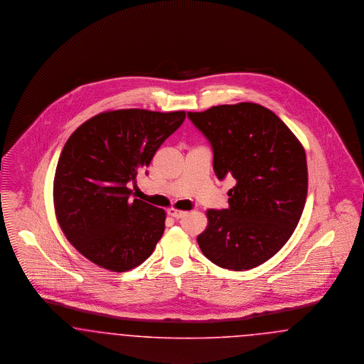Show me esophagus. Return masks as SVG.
Returning a JSON list of instances; mask_svg holds the SVG:
<instances>
[{"label": "esophagus", "instance_id": "esophagus-1", "mask_svg": "<svg viewBox=\"0 0 364 364\" xmlns=\"http://www.w3.org/2000/svg\"><path fill=\"white\" fill-rule=\"evenodd\" d=\"M168 215H170L171 218H174V219H182V218L186 215V212L171 208V209H168Z\"/></svg>", "mask_w": 364, "mask_h": 364}]
</instances>
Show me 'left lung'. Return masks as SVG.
I'll list each match as a JSON object with an SVG mask.
<instances>
[{"mask_svg": "<svg viewBox=\"0 0 364 364\" xmlns=\"http://www.w3.org/2000/svg\"><path fill=\"white\" fill-rule=\"evenodd\" d=\"M188 117L212 146L218 179L237 181L230 206L206 212L198 246L220 268H255L284 246L299 223L307 196L304 149L273 111L255 103Z\"/></svg>", "mask_w": 364, "mask_h": 364, "instance_id": "1", "label": "left lung"}]
</instances>
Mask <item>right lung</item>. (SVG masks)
Segmentation results:
<instances>
[{
  "mask_svg": "<svg viewBox=\"0 0 364 364\" xmlns=\"http://www.w3.org/2000/svg\"><path fill=\"white\" fill-rule=\"evenodd\" d=\"M185 117V111H109L68 139L54 176L55 215L68 240L96 265L125 272L155 250L166 212L130 200L129 185Z\"/></svg>",
  "mask_w": 364,
  "mask_h": 364,
  "instance_id": "obj_1",
  "label": "right lung"
}]
</instances>
